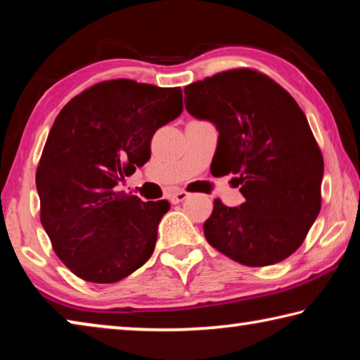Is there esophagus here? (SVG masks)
I'll use <instances>...</instances> for the list:
<instances>
[{
  "mask_svg": "<svg viewBox=\"0 0 360 360\" xmlns=\"http://www.w3.org/2000/svg\"><path fill=\"white\" fill-rule=\"evenodd\" d=\"M187 197H188L187 192H184V191H176V192H173L172 195H169V202H172L173 205H176V203L184 202V200H186Z\"/></svg>",
  "mask_w": 360,
  "mask_h": 360,
  "instance_id": "esophagus-1",
  "label": "esophagus"
}]
</instances>
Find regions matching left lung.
Listing matches in <instances>:
<instances>
[{
  "mask_svg": "<svg viewBox=\"0 0 360 360\" xmlns=\"http://www.w3.org/2000/svg\"><path fill=\"white\" fill-rule=\"evenodd\" d=\"M184 94L187 112L219 131L217 174H233L245 197L233 208L216 200L203 225L206 240L248 266L288 259L319 214L324 174L300 106L273 79L249 68L217 72Z\"/></svg>",
  "mask_w": 360,
  "mask_h": 360,
  "instance_id": "obj_1",
  "label": "left lung"
}]
</instances>
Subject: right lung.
<instances>
[{
  "instance_id": "1",
  "label": "right lung",
  "mask_w": 360,
  "mask_h": 360,
  "mask_svg": "<svg viewBox=\"0 0 360 360\" xmlns=\"http://www.w3.org/2000/svg\"><path fill=\"white\" fill-rule=\"evenodd\" d=\"M181 112L179 87L115 79L84 90L57 115L36 172L41 224L84 281L117 283L154 252L169 203L115 187L149 160L154 133Z\"/></svg>"
}]
</instances>
